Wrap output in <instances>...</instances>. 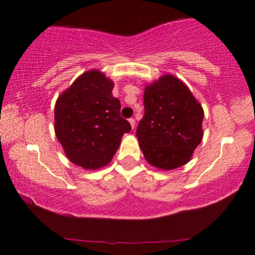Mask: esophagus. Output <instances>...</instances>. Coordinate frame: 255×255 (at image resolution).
Instances as JSON below:
<instances>
[{"label":"esophagus","mask_w":255,"mask_h":255,"mask_svg":"<svg viewBox=\"0 0 255 255\" xmlns=\"http://www.w3.org/2000/svg\"><path fill=\"white\" fill-rule=\"evenodd\" d=\"M128 121H129V124H130V127L133 128V129H134V127H135V120H134V119L131 118V119H129V120H128Z\"/></svg>","instance_id":"obj_1"}]
</instances>
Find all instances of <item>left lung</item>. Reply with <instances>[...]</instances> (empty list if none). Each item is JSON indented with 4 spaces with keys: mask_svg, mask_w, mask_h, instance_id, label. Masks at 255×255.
<instances>
[{
    "mask_svg": "<svg viewBox=\"0 0 255 255\" xmlns=\"http://www.w3.org/2000/svg\"><path fill=\"white\" fill-rule=\"evenodd\" d=\"M143 105L136 136L144 159L162 170L186 165L204 136L198 100L181 80L167 74L146 86Z\"/></svg>",
    "mask_w": 255,
    "mask_h": 255,
    "instance_id": "left-lung-1",
    "label": "left lung"
}]
</instances>
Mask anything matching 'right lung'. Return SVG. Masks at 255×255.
<instances>
[{"mask_svg":"<svg viewBox=\"0 0 255 255\" xmlns=\"http://www.w3.org/2000/svg\"><path fill=\"white\" fill-rule=\"evenodd\" d=\"M114 82L100 70L83 73L56 100L55 134L70 162L83 169L107 166L129 122L121 118Z\"/></svg>","mask_w":255,"mask_h":255,"instance_id":"1","label":"right lung"}]
</instances>
